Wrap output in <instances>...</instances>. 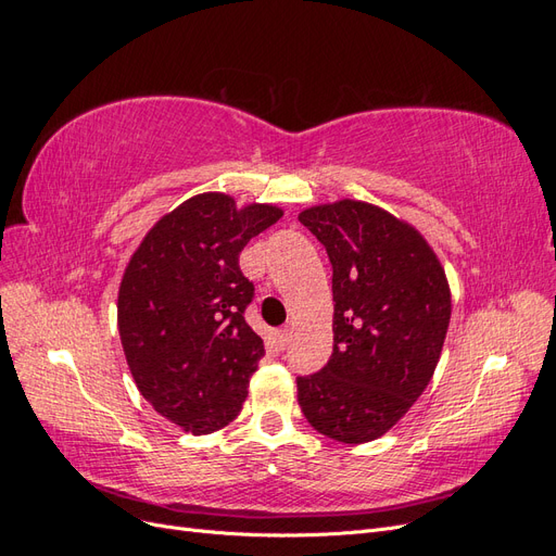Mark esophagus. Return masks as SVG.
<instances>
[{"label": "esophagus", "mask_w": 556, "mask_h": 556, "mask_svg": "<svg viewBox=\"0 0 556 556\" xmlns=\"http://www.w3.org/2000/svg\"><path fill=\"white\" fill-rule=\"evenodd\" d=\"M278 343H280L282 350L292 343V331H290V327H282V329L278 331Z\"/></svg>", "instance_id": "esophagus-1"}]
</instances>
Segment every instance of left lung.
Masks as SVG:
<instances>
[{"label":"left lung","instance_id":"8db88e82","mask_svg":"<svg viewBox=\"0 0 556 556\" xmlns=\"http://www.w3.org/2000/svg\"><path fill=\"white\" fill-rule=\"evenodd\" d=\"M331 262L333 352L299 376L308 425L339 443L392 429L425 392L450 325V288L433 250L387 211L343 199L299 215Z\"/></svg>","mask_w":556,"mask_h":556}]
</instances>
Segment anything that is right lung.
Here are the masks:
<instances>
[{
    "label": "right lung",
    "instance_id": "right-lung-1",
    "mask_svg": "<svg viewBox=\"0 0 556 556\" xmlns=\"http://www.w3.org/2000/svg\"><path fill=\"white\" fill-rule=\"evenodd\" d=\"M282 211L237 208L220 192L164 215L134 252L117 294V329L139 392L162 417L211 433L241 413L264 343L245 323L255 299L239 266Z\"/></svg>",
    "mask_w": 556,
    "mask_h": 556
}]
</instances>
